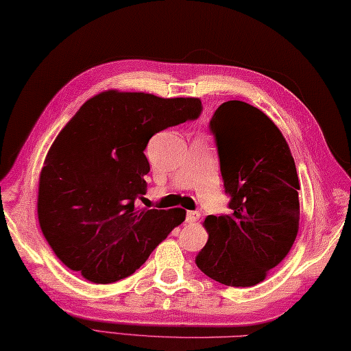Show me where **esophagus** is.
<instances>
[{"instance_id":"esophagus-1","label":"esophagus","mask_w":351,"mask_h":351,"mask_svg":"<svg viewBox=\"0 0 351 351\" xmlns=\"http://www.w3.org/2000/svg\"><path fill=\"white\" fill-rule=\"evenodd\" d=\"M198 217H200V214H198L197 210H188V213H186V223H195L198 220Z\"/></svg>"}]
</instances>
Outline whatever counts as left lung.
Instances as JSON below:
<instances>
[{
  "instance_id": "obj_1",
  "label": "left lung",
  "mask_w": 351,
  "mask_h": 351,
  "mask_svg": "<svg viewBox=\"0 0 351 351\" xmlns=\"http://www.w3.org/2000/svg\"><path fill=\"white\" fill-rule=\"evenodd\" d=\"M230 214L204 220L197 267L224 286L250 287L286 258L300 228V180L286 138L246 102L228 101L209 122Z\"/></svg>"
}]
</instances>
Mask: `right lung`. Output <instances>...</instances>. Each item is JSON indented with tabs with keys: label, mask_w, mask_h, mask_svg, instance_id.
<instances>
[{
	"label": "right lung",
	"mask_w": 351,
	"mask_h": 351,
	"mask_svg": "<svg viewBox=\"0 0 351 351\" xmlns=\"http://www.w3.org/2000/svg\"><path fill=\"white\" fill-rule=\"evenodd\" d=\"M202 111L195 97L114 90L77 110L39 176V226L65 266L96 284L127 278L184 220L180 208L137 210L134 202L147 188L149 138Z\"/></svg>",
	"instance_id": "right-lung-1"
}]
</instances>
